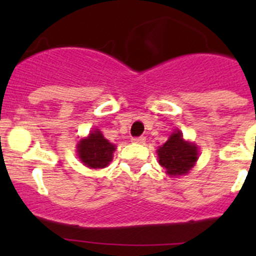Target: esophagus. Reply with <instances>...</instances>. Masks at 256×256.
<instances>
[{"label":"esophagus","mask_w":256,"mask_h":256,"mask_svg":"<svg viewBox=\"0 0 256 256\" xmlns=\"http://www.w3.org/2000/svg\"><path fill=\"white\" fill-rule=\"evenodd\" d=\"M144 140H146V138H144V136H138V138H132V142H135V144H144Z\"/></svg>","instance_id":"esophagus-1"}]
</instances>
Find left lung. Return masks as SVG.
Segmentation results:
<instances>
[{
	"label": "left lung",
	"mask_w": 256,
	"mask_h": 256,
	"mask_svg": "<svg viewBox=\"0 0 256 256\" xmlns=\"http://www.w3.org/2000/svg\"><path fill=\"white\" fill-rule=\"evenodd\" d=\"M158 164L166 170L168 176L187 174L198 160L197 144L184 141L182 132L176 130L168 140L157 150Z\"/></svg>",
	"instance_id": "left-lung-1"
}]
</instances>
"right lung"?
Returning <instances> with one entry per match:
<instances>
[{"label": "right lung", "mask_w": 256, "mask_h": 256, "mask_svg": "<svg viewBox=\"0 0 256 256\" xmlns=\"http://www.w3.org/2000/svg\"><path fill=\"white\" fill-rule=\"evenodd\" d=\"M116 146L102 136V131L95 128L89 136L82 138L76 146L80 161L89 168H105L112 161Z\"/></svg>", "instance_id": "1"}]
</instances>
